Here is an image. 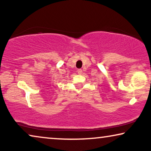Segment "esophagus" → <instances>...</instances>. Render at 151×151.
I'll return each instance as SVG.
<instances>
[{"label":"esophagus","instance_id":"34e87169","mask_svg":"<svg viewBox=\"0 0 151 151\" xmlns=\"http://www.w3.org/2000/svg\"><path fill=\"white\" fill-rule=\"evenodd\" d=\"M82 70L81 69H78L77 70V73H78V74H79V75H81V74L82 73Z\"/></svg>","mask_w":151,"mask_h":151}]
</instances>
